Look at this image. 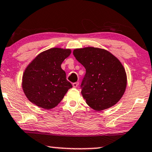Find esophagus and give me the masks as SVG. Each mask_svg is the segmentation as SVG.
Wrapping results in <instances>:
<instances>
[{
    "mask_svg": "<svg viewBox=\"0 0 152 152\" xmlns=\"http://www.w3.org/2000/svg\"><path fill=\"white\" fill-rule=\"evenodd\" d=\"M78 85H79V82H74V83H72L73 87H75V88L77 87Z\"/></svg>",
    "mask_w": 152,
    "mask_h": 152,
    "instance_id": "1",
    "label": "esophagus"
}]
</instances>
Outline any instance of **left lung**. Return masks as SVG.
I'll return each instance as SVG.
<instances>
[{"mask_svg":"<svg viewBox=\"0 0 152 152\" xmlns=\"http://www.w3.org/2000/svg\"><path fill=\"white\" fill-rule=\"evenodd\" d=\"M73 55L86 69L82 95L94 110L101 111L119 102L126 89L125 70L115 56L103 48H76Z\"/></svg>","mask_w":152,"mask_h":152,"instance_id":"8db88e82","label":"left lung"}]
</instances>
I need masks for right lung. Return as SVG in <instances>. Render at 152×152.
<instances>
[{
    "label": "right lung",
    "mask_w": 152,
    "mask_h": 152,
    "mask_svg": "<svg viewBox=\"0 0 152 152\" xmlns=\"http://www.w3.org/2000/svg\"><path fill=\"white\" fill-rule=\"evenodd\" d=\"M70 49L52 48L42 52L26 67L22 76V89L31 103L44 109L56 107L72 87L66 80L61 64Z\"/></svg>",
    "instance_id": "add662e5"
}]
</instances>
